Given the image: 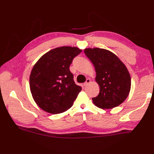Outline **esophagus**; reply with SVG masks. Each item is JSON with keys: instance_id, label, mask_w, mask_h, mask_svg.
Here are the masks:
<instances>
[{"instance_id": "1", "label": "esophagus", "mask_w": 154, "mask_h": 154, "mask_svg": "<svg viewBox=\"0 0 154 154\" xmlns=\"http://www.w3.org/2000/svg\"><path fill=\"white\" fill-rule=\"evenodd\" d=\"M90 83H91V80H90V79H87L86 80L85 82V83H84V85H85V86H87L88 85H89Z\"/></svg>"}]
</instances>
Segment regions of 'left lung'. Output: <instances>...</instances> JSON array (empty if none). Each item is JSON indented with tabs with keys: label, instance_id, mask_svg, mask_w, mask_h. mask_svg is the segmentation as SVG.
Instances as JSON below:
<instances>
[{
	"label": "left lung",
	"instance_id": "obj_1",
	"mask_svg": "<svg viewBox=\"0 0 154 154\" xmlns=\"http://www.w3.org/2000/svg\"><path fill=\"white\" fill-rule=\"evenodd\" d=\"M84 52L94 65L95 80L100 87L99 94L92 99L93 103L103 109L120 105L128 96L131 87V77L125 65L104 49L86 48Z\"/></svg>",
	"mask_w": 154,
	"mask_h": 154
}]
</instances>
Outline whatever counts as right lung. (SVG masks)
Listing matches in <instances>:
<instances>
[{
	"instance_id": "add662e5",
	"label": "right lung",
	"mask_w": 154,
	"mask_h": 154,
	"mask_svg": "<svg viewBox=\"0 0 154 154\" xmlns=\"http://www.w3.org/2000/svg\"><path fill=\"white\" fill-rule=\"evenodd\" d=\"M81 50L63 46L53 49L39 59L30 76L32 97L39 107L51 114L69 109L82 89L77 85L69 66Z\"/></svg>"
}]
</instances>
